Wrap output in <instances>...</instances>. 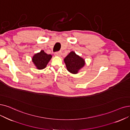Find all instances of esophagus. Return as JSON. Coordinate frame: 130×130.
Wrapping results in <instances>:
<instances>
[{"label": "esophagus", "mask_w": 130, "mask_h": 130, "mask_svg": "<svg viewBox=\"0 0 130 130\" xmlns=\"http://www.w3.org/2000/svg\"><path fill=\"white\" fill-rule=\"evenodd\" d=\"M61 54H62V53H61V51H59V52H57L55 53L54 55H55V56H60L61 55Z\"/></svg>", "instance_id": "obj_1"}]
</instances>
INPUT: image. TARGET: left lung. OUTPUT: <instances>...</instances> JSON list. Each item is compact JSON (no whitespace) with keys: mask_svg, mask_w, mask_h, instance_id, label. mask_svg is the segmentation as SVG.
I'll list each match as a JSON object with an SVG mask.
<instances>
[{"mask_svg":"<svg viewBox=\"0 0 130 130\" xmlns=\"http://www.w3.org/2000/svg\"><path fill=\"white\" fill-rule=\"evenodd\" d=\"M64 61L67 70L73 74H77L85 64L84 59L77 55L74 51H71L66 57Z\"/></svg>","mask_w":130,"mask_h":130,"instance_id":"left-lung-1","label":"left lung"}]
</instances>
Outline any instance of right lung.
<instances>
[{
    "mask_svg": "<svg viewBox=\"0 0 130 130\" xmlns=\"http://www.w3.org/2000/svg\"><path fill=\"white\" fill-rule=\"evenodd\" d=\"M51 58L52 55L51 54H46L44 51L41 50L39 53L34 55L32 60L37 69L40 70L46 68Z\"/></svg>",
    "mask_w": 130,
    "mask_h": 130,
    "instance_id": "add662e5",
    "label": "right lung"
}]
</instances>
